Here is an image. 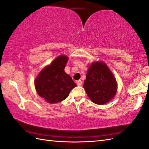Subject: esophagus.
Listing matches in <instances>:
<instances>
[{
  "label": "esophagus",
  "instance_id": "esophagus-1",
  "mask_svg": "<svg viewBox=\"0 0 149 149\" xmlns=\"http://www.w3.org/2000/svg\"><path fill=\"white\" fill-rule=\"evenodd\" d=\"M77 84L78 86H81L82 85V81L81 80H78L77 81Z\"/></svg>",
  "mask_w": 149,
  "mask_h": 149
}]
</instances>
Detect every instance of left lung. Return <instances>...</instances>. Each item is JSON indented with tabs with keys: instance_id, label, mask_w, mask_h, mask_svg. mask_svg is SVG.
<instances>
[{
	"instance_id": "8db88e82",
	"label": "left lung",
	"mask_w": 149,
	"mask_h": 149,
	"mask_svg": "<svg viewBox=\"0 0 149 149\" xmlns=\"http://www.w3.org/2000/svg\"><path fill=\"white\" fill-rule=\"evenodd\" d=\"M84 88L91 100L104 104L113 98L117 84L110 69L103 62H92L86 75Z\"/></svg>"
}]
</instances>
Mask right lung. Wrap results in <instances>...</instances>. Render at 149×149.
Wrapping results in <instances>:
<instances>
[{"label": "right lung", "instance_id": "obj_1", "mask_svg": "<svg viewBox=\"0 0 149 149\" xmlns=\"http://www.w3.org/2000/svg\"><path fill=\"white\" fill-rule=\"evenodd\" d=\"M68 61L65 55H60L41 70L35 80V88L39 96L49 103H57L68 97L77 87L64 68Z\"/></svg>", "mask_w": 149, "mask_h": 149}]
</instances>
